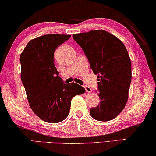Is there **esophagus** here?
<instances>
[{
  "instance_id": "1",
  "label": "esophagus",
  "mask_w": 156,
  "mask_h": 156,
  "mask_svg": "<svg viewBox=\"0 0 156 156\" xmlns=\"http://www.w3.org/2000/svg\"><path fill=\"white\" fill-rule=\"evenodd\" d=\"M84 89H85V91L87 92V93H91L92 92V89L90 87H87V86H84Z\"/></svg>"
}]
</instances>
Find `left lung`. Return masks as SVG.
Segmentation results:
<instances>
[{"instance_id": "1", "label": "left lung", "mask_w": 156, "mask_h": 156, "mask_svg": "<svg viewBox=\"0 0 156 156\" xmlns=\"http://www.w3.org/2000/svg\"><path fill=\"white\" fill-rule=\"evenodd\" d=\"M84 52L90 68L98 74L101 102L90 113L95 120L108 122L122 112L128 100L132 65L124 43L105 30L72 35Z\"/></svg>"}]
</instances>
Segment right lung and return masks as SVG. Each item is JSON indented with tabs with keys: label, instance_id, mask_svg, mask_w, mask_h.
Here are the masks:
<instances>
[{
	"label": "right lung",
	"instance_id": "right-lung-1",
	"mask_svg": "<svg viewBox=\"0 0 156 156\" xmlns=\"http://www.w3.org/2000/svg\"><path fill=\"white\" fill-rule=\"evenodd\" d=\"M70 34H50L30 40L20 55L21 79L30 108L44 122L55 124L68 116L71 101L85 93L83 87L64 84L54 64L56 48Z\"/></svg>",
	"mask_w": 156,
	"mask_h": 156
}]
</instances>
